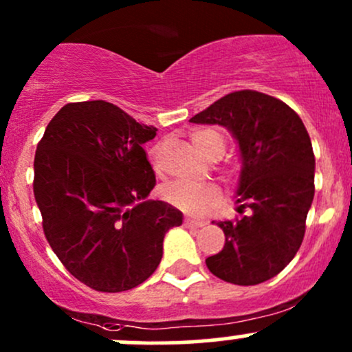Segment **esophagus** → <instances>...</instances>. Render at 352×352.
I'll return each instance as SVG.
<instances>
[{"mask_svg": "<svg viewBox=\"0 0 352 352\" xmlns=\"http://www.w3.org/2000/svg\"><path fill=\"white\" fill-rule=\"evenodd\" d=\"M184 223H185V227H190V229H199V227L206 226V222H204V220H195L190 217H185Z\"/></svg>", "mask_w": 352, "mask_h": 352, "instance_id": "1", "label": "esophagus"}]
</instances>
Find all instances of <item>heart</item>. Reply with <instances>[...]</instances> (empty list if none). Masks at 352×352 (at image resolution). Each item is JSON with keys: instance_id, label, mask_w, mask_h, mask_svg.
Here are the masks:
<instances>
[{"instance_id": "b5f03b06", "label": "heart", "mask_w": 352, "mask_h": 352, "mask_svg": "<svg viewBox=\"0 0 352 352\" xmlns=\"http://www.w3.org/2000/svg\"><path fill=\"white\" fill-rule=\"evenodd\" d=\"M190 138L197 150L207 158H219L226 150V137L219 129H199L192 132ZM230 173H235V170H230ZM164 197L180 210L202 214L219 202V190L212 185L172 182L164 188Z\"/></svg>"}]
</instances>
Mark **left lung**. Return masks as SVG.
Wrapping results in <instances>:
<instances>
[{
	"instance_id": "8db88e82",
	"label": "left lung",
	"mask_w": 352,
	"mask_h": 352,
	"mask_svg": "<svg viewBox=\"0 0 352 352\" xmlns=\"http://www.w3.org/2000/svg\"><path fill=\"white\" fill-rule=\"evenodd\" d=\"M190 122L232 133L241 158L235 204L249 208L235 222H217L226 244L207 267L230 284L265 283L294 258L306 232L316 170L306 126L284 102L254 90L222 96Z\"/></svg>"
}]
</instances>
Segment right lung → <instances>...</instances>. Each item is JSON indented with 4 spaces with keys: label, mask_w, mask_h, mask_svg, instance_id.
I'll return each mask as SVG.
<instances>
[{
    "label": "right lung",
    "mask_w": 352,
    "mask_h": 352,
    "mask_svg": "<svg viewBox=\"0 0 352 352\" xmlns=\"http://www.w3.org/2000/svg\"><path fill=\"white\" fill-rule=\"evenodd\" d=\"M157 129L105 100L68 103L52 118L34 155L33 192L46 241L80 283L122 292L162 261L179 208L148 200L155 173L144 144Z\"/></svg>",
    "instance_id": "right-lung-1"
}]
</instances>
